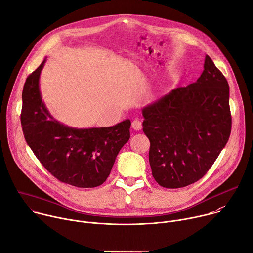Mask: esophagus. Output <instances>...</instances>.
I'll list each match as a JSON object with an SVG mask.
<instances>
[{
    "label": "esophagus",
    "instance_id": "obj_1",
    "mask_svg": "<svg viewBox=\"0 0 253 253\" xmlns=\"http://www.w3.org/2000/svg\"><path fill=\"white\" fill-rule=\"evenodd\" d=\"M131 126H132V128H133L134 130H136V131H139V130L142 129V123H141V121L138 120V119L133 120Z\"/></svg>",
    "mask_w": 253,
    "mask_h": 253
}]
</instances>
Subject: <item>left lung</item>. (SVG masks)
<instances>
[{
	"mask_svg": "<svg viewBox=\"0 0 253 253\" xmlns=\"http://www.w3.org/2000/svg\"><path fill=\"white\" fill-rule=\"evenodd\" d=\"M142 115L156 182L171 189L188 186L206 174L229 139L227 80L206 55L196 82L145 106Z\"/></svg>",
	"mask_w": 253,
	"mask_h": 253,
	"instance_id": "left-lung-1",
	"label": "left lung"
}]
</instances>
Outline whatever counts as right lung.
<instances>
[{
	"label": "right lung",
	"mask_w": 253,
	"mask_h": 253,
	"mask_svg": "<svg viewBox=\"0 0 253 253\" xmlns=\"http://www.w3.org/2000/svg\"><path fill=\"white\" fill-rule=\"evenodd\" d=\"M27 78L23 93L21 124L29 147L43 166L61 182L80 188L103 184L121 148L130 138L126 119L111 127L78 129L56 120L40 91V75L46 63Z\"/></svg>",
	"instance_id": "add662e5"
}]
</instances>
